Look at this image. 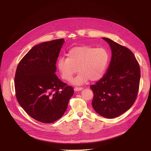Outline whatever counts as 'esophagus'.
I'll return each mask as SVG.
<instances>
[{"mask_svg": "<svg viewBox=\"0 0 151 151\" xmlns=\"http://www.w3.org/2000/svg\"><path fill=\"white\" fill-rule=\"evenodd\" d=\"M82 89H83V88H81V87H76V88L74 89V90L76 91H81Z\"/></svg>", "mask_w": 151, "mask_h": 151, "instance_id": "1", "label": "esophagus"}]
</instances>
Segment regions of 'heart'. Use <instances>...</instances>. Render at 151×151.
<instances>
[{
    "instance_id": "b5f03b06",
    "label": "heart",
    "mask_w": 151,
    "mask_h": 151,
    "mask_svg": "<svg viewBox=\"0 0 151 151\" xmlns=\"http://www.w3.org/2000/svg\"><path fill=\"white\" fill-rule=\"evenodd\" d=\"M109 61V53L103 47L80 46L72 48L68 57H60L58 68L63 79L69 81L78 70L79 74L74 81L83 84L89 79L98 81L104 76Z\"/></svg>"
}]
</instances>
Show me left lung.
<instances>
[{"instance_id": "1", "label": "left lung", "mask_w": 151, "mask_h": 151, "mask_svg": "<svg viewBox=\"0 0 151 151\" xmlns=\"http://www.w3.org/2000/svg\"><path fill=\"white\" fill-rule=\"evenodd\" d=\"M112 57L108 70L102 79L90 86L94 97L92 106L101 116L113 118L129 109L137 97L140 79L139 62L130 49L111 40Z\"/></svg>"}]
</instances>
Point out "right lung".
Wrapping results in <instances>:
<instances>
[{
	"mask_svg": "<svg viewBox=\"0 0 151 151\" xmlns=\"http://www.w3.org/2000/svg\"><path fill=\"white\" fill-rule=\"evenodd\" d=\"M64 39L33 47L19 62L14 86L18 103L31 117L51 123L60 118L74 94V89L59 79L56 63Z\"/></svg>",
	"mask_w": 151,
	"mask_h": 151,
	"instance_id": "1",
	"label": "right lung"
}]
</instances>
